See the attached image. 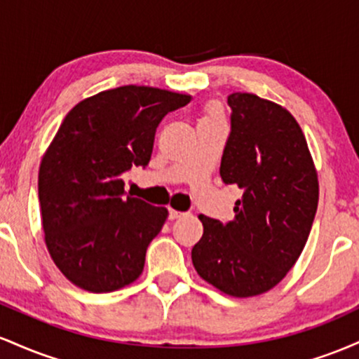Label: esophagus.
I'll return each mask as SVG.
<instances>
[{
  "mask_svg": "<svg viewBox=\"0 0 359 359\" xmlns=\"http://www.w3.org/2000/svg\"><path fill=\"white\" fill-rule=\"evenodd\" d=\"M182 216H185V212L175 211V209H168V217H170V219H179V217Z\"/></svg>",
  "mask_w": 359,
  "mask_h": 359,
  "instance_id": "1",
  "label": "esophagus"
}]
</instances>
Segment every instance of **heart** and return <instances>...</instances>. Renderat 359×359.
I'll use <instances>...</instances> for the list:
<instances>
[{
  "instance_id": "1",
  "label": "heart",
  "mask_w": 359,
  "mask_h": 359,
  "mask_svg": "<svg viewBox=\"0 0 359 359\" xmlns=\"http://www.w3.org/2000/svg\"><path fill=\"white\" fill-rule=\"evenodd\" d=\"M205 119H219V118H217V113H216V111H212V113L209 114V116L205 118Z\"/></svg>"
}]
</instances>
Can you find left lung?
<instances>
[{
  "label": "left lung",
  "instance_id": "1",
  "mask_svg": "<svg viewBox=\"0 0 359 359\" xmlns=\"http://www.w3.org/2000/svg\"><path fill=\"white\" fill-rule=\"evenodd\" d=\"M231 131L219 174L243 197L234 219L201 214L204 234L192 263L205 282L233 297L273 288L295 265L311 233L319 184L306 137L295 118L248 93L228 96Z\"/></svg>",
  "mask_w": 359,
  "mask_h": 359
}]
</instances>
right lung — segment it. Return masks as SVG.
I'll use <instances>...</instances> for the list:
<instances>
[{"instance_id": "right-lung-1", "label": "right lung", "mask_w": 359, "mask_h": 359, "mask_svg": "<svg viewBox=\"0 0 359 359\" xmlns=\"http://www.w3.org/2000/svg\"><path fill=\"white\" fill-rule=\"evenodd\" d=\"M191 96L123 86L81 101L64 121L39 172L48 253L74 285L94 294L135 282L165 208L128 196L125 177L150 162L156 126Z\"/></svg>"}]
</instances>
